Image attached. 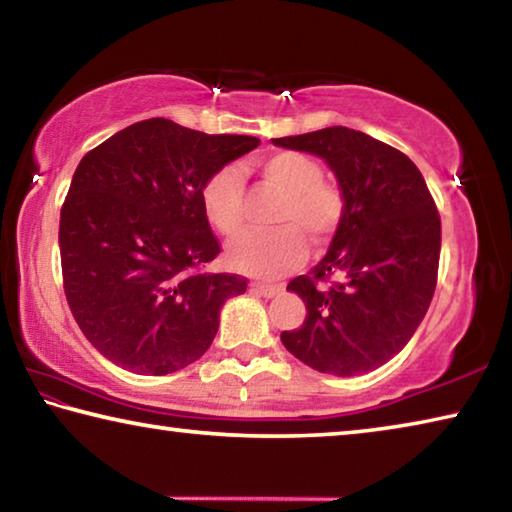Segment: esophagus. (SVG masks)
Segmentation results:
<instances>
[{"label":"esophagus","mask_w":512,"mask_h":512,"mask_svg":"<svg viewBox=\"0 0 512 512\" xmlns=\"http://www.w3.org/2000/svg\"><path fill=\"white\" fill-rule=\"evenodd\" d=\"M250 291L257 293V296H262V298H273V296H277V293L282 291V287H273V284L253 282V284H250Z\"/></svg>","instance_id":"obj_1"}]
</instances>
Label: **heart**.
Here are the masks:
<instances>
[{"instance_id":"b5f03b06","label":"heart","mask_w":512,"mask_h":512,"mask_svg":"<svg viewBox=\"0 0 512 512\" xmlns=\"http://www.w3.org/2000/svg\"><path fill=\"white\" fill-rule=\"evenodd\" d=\"M253 171L280 194L268 212L273 230L232 241L228 262L241 273L275 280L302 262V241L314 248L329 244L343 221L345 198L339 187L323 178V167L307 153L277 151L257 160ZM201 205L205 219L221 235L237 237L246 228L244 187L235 169L223 167L205 180Z\"/></svg>"}]
</instances>
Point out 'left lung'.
<instances>
[{
  "label": "left lung",
  "instance_id": "8db88e82",
  "mask_svg": "<svg viewBox=\"0 0 512 512\" xmlns=\"http://www.w3.org/2000/svg\"><path fill=\"white\" fill-rule=\"evenodd\" d=\"M273 144L320 155L345 198L323 262L287 284L307 316L282 332L284 348L329 375L375 370L409 343L436 291L440 214L429 187L402 151L345 126Z\"/></svg>",
  "mask_w": 512,
  "mask_h": 512
}]
</instances>
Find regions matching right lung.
I'll list each match as a JSON object with an SVG mask.
<instances>
[{
    "mask_svg": "<svg viewBox=\"0 0 512 512\" xmlns=\"http://www.w3.org/2000/svg\"><path fill=\"white\" fill-rule=\"evenodd\" d=\"M259 146L153 117L83 155L60 210V266L74 320L137 375H169L210 348L223 302L246 277L212 273L221 253L201 205L214 171Z\"/></svg>",
    "mask_w": 512,
    "mask_h": 512,
    "instance_id": "add662e5",
    "label": "right lung"
}]
</instances>
